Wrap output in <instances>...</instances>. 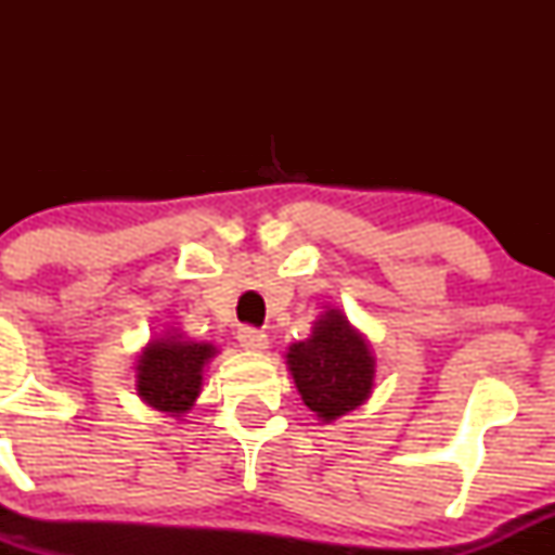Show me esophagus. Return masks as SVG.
<instances>
[{"instance_id":"34e87169","label":"esophagus","mask_w":555,"mask_h":555,"mask_svg":"<svg viewBox=\"0 0 555 555\" xmlns=\"http://www.w3.org/2000/svg\"><path fill=\"white\" fill-rule=\"evenodd\" d=\"M237 339L247 352H263V349L269 347V336H266L260 328H253V326H242L237 331Z\"/></svg>"}]
</instances>
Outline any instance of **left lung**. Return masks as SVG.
<instances>
[{
	"mask_svg": "<svg viewBox=\"0 0 555 555\" xmlns=\"http://www.w3.org/2000/svg\"><path fill=\"white\" fill-rule=\"evenodd\" d=\"M286 365L299 397L323 423L358 410L371 397L375 375L371 344L341 310H326L318 318L310 339L289 347Z\"/></svg>",
	"mask_w": 555,
	"mask_h": 555,
	"instance_id": "left-lung-1",
	"label": "left lung"
}]
</instances>
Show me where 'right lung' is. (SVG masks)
I'll return each instance as SVG.
<instances>
[{
	"label": "right lung",
	"instance_id": "1",
	"mask_svg": "<svg viewBox=\"0 0 555 555\" xmlns=\"http://www.w3.org/2000/svg\"><path fill=\"white\" fill-rule=\"evenodd\" d=\"M214 354V344L188 341L180 334L149 341L135 367L138 397L171 417L184 415L201 393L203 367Z\"/></svg>",
	"mask_w": 555,
	"mask_h": 555
}]
</instances>
